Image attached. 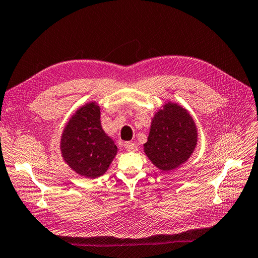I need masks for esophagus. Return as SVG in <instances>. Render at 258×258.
Segmentation results:
<instances>
[{
	"label": "esophagus",
	"mask_w": 258,
	"mask_h": 258,
	"mask_svg": "<svg viewBox=\"0 0 258 258\" xmlns=\"http://www.w3.org/2000/svg\"><path fill=\"white\" fill-rule=\"evenodd\" d=\"M124 148L127 149V152H137V150H138L137 145L134 144V143H125Z\"/></svg>",
	"instance_id": "34e87169"
}]
</instances>
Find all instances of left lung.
Returning a JSON list of instances; mask_svg holds the SVG:
<instances>
[{"mask_svg": "<svg viewBox=\"0 0 258 258\" xmlns=\"http://www.w3.org/2000/svg\"><path fill=\"white\" fill-rule=\"evenodd\" d=\"M198 144L192 115L181 104L165 102L150 123L144 152L162 172H171L191 157Z\"/></svg>", "mask_w": 258, "mask_h": 258, "instance_id": "1", "label": "left lung"}]
</instances>
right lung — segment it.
<instances>
[{"instance_id": "obj_1", "label": "right lung", "mask_w": 258, "mask_h": 258, "mask_svg": "<svg viewBox=\"0 0 258 258\" xmlns=\"http://www.w3.org/2000/svg\"><path fill=\"white\" fill-rule=\"evenodd\" d=\"M100 110L95 101L82 105L70 118L60 138L64 162L87 178L103 175L118 153L112 138L102 129Z\"/></svg>"}]
</instances>
